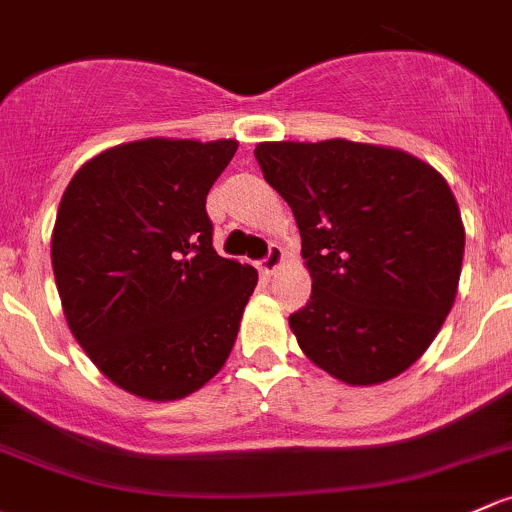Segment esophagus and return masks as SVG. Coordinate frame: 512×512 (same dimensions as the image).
Listing matches in <instances>:
<instances>
[{
	"label": "esophagus",
	"instance_id": "esophagus-1",
	"mask_svg": "<svg viewBox=\"0 0 512 512\" xmlns=\"http://www.w3.org/2000/svg\"><path fill=\"white\" fill-rule=\"evenodd\" d=\"M282 262H284V250L279 245H272L270 252H267L265 260L260 262V270L265 272V274H272L279 265H282Z\"/></svg>",
	"mask_w": 512,
	"mask_h": 512
}]
</instances>
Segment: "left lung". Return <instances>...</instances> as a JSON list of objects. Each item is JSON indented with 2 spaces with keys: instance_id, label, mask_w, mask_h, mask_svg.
<instances>
[{
  "instance_id": "obj_1",
  "label": "left lung",
  "mask_w": 512,
  "mask_h": 512,
  "mask_svg": "<svg viewBox=\"0 0 512 512\" xmlns=\"http://www.w3.org/2000/svg\"><path fill=\"white\" fill-rule=\"evenodd\" d=\"M265 181L292 208L311 299L289 316L306 358L348 385L405 373L459 289L464 223L444 176L402 149L262 142Z\"/></svg>"
}]
</instances>
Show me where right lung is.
I'll return each instance as SVG.
<instances>
[{"mask_svg":"<svg viewBox=\"0 0 512 512\" xmlns=\"http://www.w3.org/2000/svg\"><path fill=\"white\" fill-rule=\"evenodd\" d=\"M235 139L152 137L85 161L51 235L68 328L107 380L152 402L201 390L228 360L255 267L213 250L206 196Z\"/></svg>","mask_w":512,"mask_h":512,"instance_id":"obj_1","label":"right lung"}]
</instances>
